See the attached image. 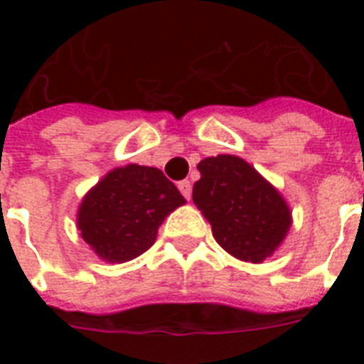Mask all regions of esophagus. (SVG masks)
I'll return each instance as SVG.
<instances>
[{
  "mask_svg": "<svg viewBox=\"0 0 364 364\" xmlns=\"http://www.w3.org/2000/svg\"><path fill=\"white\" fill-rule=\"evenodd\" d=\"M177 188L181 191V194L185 196V198L191 200V194H193V185H191V181H188V179H183V181L177 183Z\"/></svg>",
  "mask_w": 364,
  "mask_h": 364,
  "instance_id": "1",
  "label": "esophagus"
}]
</instances>
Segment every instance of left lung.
<instances>
[{"mask_svg":"<svg viewBox=\"0 0 364 364\" xmlns=\"http://www.w3.org/2000/svg\"><path fill=\"white\" fill-rule=\"evenodd\" d=\"M198 170L193 202L210 221L217 243L253 264L276 253L293 225L279 191L236 154L208 156Z\"/></svg>","mask_w":364,"mask_h":364,"instance_id":"obj_1","label":"left lung"}]
</instances>
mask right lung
I'll use <instances>...</instances> for the list:
<instances>
[{
	"label": "right lung",
	"mask_w": 364,
	"mask_h": 364,
	"mask_svg": "<svg viewBox=\"0 0 364 364\" xmlns=\"http://www.w3.org/2000/svg\"><path fill=\"white\" fill-rule=\"evenodd\" d=\"M185 202L159 168L119 166L82 196L77 230L100 259L121 264L145 253L166 217Z\"/></svg>",
	"instance_id": "1"
}]
</instances>
